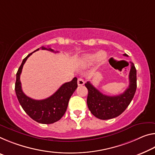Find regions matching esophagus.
<instances>
[{"mask_svg":"<svg viewBox=\"0 0 155 155\" xmlns=\"http://www.w3.org/2000/svg\"><path fill=\"white\" fill-rule=\"evenodd\" d=\"M77 83H78V85H84L85 81H84V80L82 79V78H79L77 81Z\"/></svg>","mask_w":155,"mask_h":155,"instance_id":"esophagus-1","label":"esophagus"}]
</instances>
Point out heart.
I'll return each mask as SVG.
<instances>
[{"instance_id":"heart-1","label":"heart","mask_w":155,"mask_h":155,"mask_svg":"<svg viewBox=\"0 0 155 155\" xmlns=\"http://www.w3.org/2000/svg\"><path fill=\"white\" fill-rule=\"evenodd\" d=\"M107 54L105 51H99L96 53L87 54L83 56V62L85 65H90L98 60L99 63H103L106 60Z\"/></svg>"}]
</instances>
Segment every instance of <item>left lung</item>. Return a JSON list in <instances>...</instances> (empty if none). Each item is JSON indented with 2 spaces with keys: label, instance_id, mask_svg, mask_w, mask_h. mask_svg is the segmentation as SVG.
Returning a JSON list of instances; mask_svg holds the SVG:
<instances>
[{
  "label": "left lung",
  "instance_id": "obj_1",
  "mask_svg": "<svg viewBox=\"0 0 155 155\" xmlns=\"http://www.w3.org/2000/svg\"><path fill=\"white\" fill-rule=\"evenodd\" d=\"M127 56L126 54H124ZM129 74L130 84L126 91L119 95L104 94L87 81L85 85L88 90L87 104L91 113L98 119L107 120L122 114L133 99L137 90V70L133 63Z\"/></svg>",
  "mask_w": 155,
  "mask_h": 155
}]
</instances>
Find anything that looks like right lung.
<instances>
[{
	"label": "right lung",
	"instance_id": "add662e5",
	"mask_svg": "<svg viewBox=\"0 0 155 155\" xmlns=\"http://www.w3.org/2000/svg\"><path fill=\"white\" fill-rule=\"evenodd\" d=\"M41 48L42 50L54 51L50 48L41 47ZM38 50L39 48L34 51ZM34 51L29 54L24 58L16 73L15 83L16 97L24 111L34 121L43 124H53L60 120L66 112L69 100L78 87L77 78L74 77L71 81L63 84L54 94L45 99L35 100L28 97L22 90L20 76L25 63Z\"/></svg>",
	"mask_w": 155,
	"mask_h": 155
}]
</instances>
